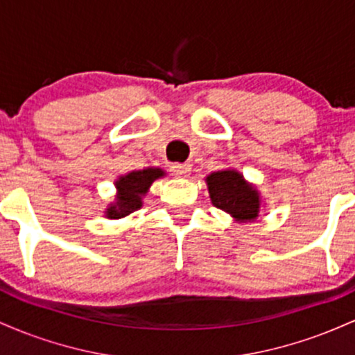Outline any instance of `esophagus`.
Instances as JSON below:
<instances>
[{
	"label": "esophagus",
	"instance_id": "34e87169",
	"mask_svg": "<svg viewBox=\"0 0 355 355\" xmlns=\"http://www.w3.org/2000/svg\"><path fill=\"white\" fill-rule=\"evenodd\" d=\"M190 164H173L170 166V172H172L175 177H187V175H190Z\"/></svg>",
	"mask_w": 355,
	"mask_h": 355
}]
</instances>
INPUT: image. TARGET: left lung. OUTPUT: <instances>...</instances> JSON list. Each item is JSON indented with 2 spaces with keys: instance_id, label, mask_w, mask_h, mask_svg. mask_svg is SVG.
I'll return each mask as SVG.
<instances>
[{
  "instance_id": "1",
  "label": "left lung",
  "mask_w": 355,
  "mask_h": 355,
  "mask_svg": "<svg viewBox=\"0 0 355 355\" xmlns=\"http://www.w3.org/2000/svg\"><path fill=\"white\" fill-rule=\"evenodd\" d=\"M211 203L239 222H250L259 215V193L235 170H223L207 177Z\"/></svg>"
}]
</instances>
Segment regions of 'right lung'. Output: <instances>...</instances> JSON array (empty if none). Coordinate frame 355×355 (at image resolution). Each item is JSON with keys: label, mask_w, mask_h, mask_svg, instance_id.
<instances>
[{"label": "right lung", "mask_w": 355, "mask_h": 355, "mask_svg": "<svg viewBox=\"0 0 355 355\" xmlns=\"http://www.w3.org/2000/svg\"><path fill=\"white\" fill-rule=\"evenodd\" d=\"M160 168H146L132 172L121 177L116 182L118 198L115 205H112L107 211L108 218H121L126 217L132 211L141 207V195L146 193L150 185L157 180L158 177H164Z\"/></svg>", "instance_id": "1"}]
</instances>
